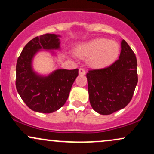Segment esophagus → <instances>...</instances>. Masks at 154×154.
Segmentation results:
<instances>
[{
	"label": "esophagus",
	"mask_w": 154,
	"mask_h": 154,
	"mask_svg": "<svg viewBox=\"0 0 154 154\" xmlns=\"http://www.w3.org/2000/svg\"><path fill=\"white\" fill-rule=\"evenodd\" d=\"M79 75H85V71L84 69H82V68L79 69Z\"/></svg>",
	"instance_id": "esophagus-1"
}]
</instances>
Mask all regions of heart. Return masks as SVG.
I'll use <instances>...</instances> for the list:
<instances>
[{
    "mask_svg": "<svg viewBox=\"0 0 154 154\" xmlns=\"http://www.w3.org/2000/svg\"><path fill=\"white\" fill-rule=\"evenodd\" d=\"M119 43L106 38H96L88 43L80 44L76 49L79 56L89 58L88 64L96 69L109 66L117 59L119 54Z\"/></svg>",
    "mask_w": 154,
    "mask_h": 154,
    "instance_id": "b5f03b06",
    "label": "heart"
}]
</instances>
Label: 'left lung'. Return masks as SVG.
<instances>
[{
    "label": "left lung",
    "instance_id": "8db88e82",
    "mask_svg": "<svg viewBox=\"0 0 154 154\" xmlns=\"http://www.w3.org/2000/svg\"><path fill=\"white\" fill-rule=\"evenodd\" d=\"M137 66L135 54L122 40L119 59L106 68L88 72V93L93 110L109 115L130 103L137 83Z\"/></svg>",
    "mask_w": 154,
    "mask_h": 154
}]
</instances>
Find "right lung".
I'll return each instance as SVG.
<instances>
[{
    "instance_id": "right-lung-1",
    "label": "right lung",
    "mask_w": 154,
    "mask_h": 154,
    "mask_svg": "<svg viewBox=\"0 0 154 154\" xmlns=\"http://www.w3.org/2000/svg\"><path fill=\"white\" fill-rule=\"evenodd\" d=\"M61 35H43L31 40L21 53L16 67V88L23 101L36 112L50 114L59 110L66 103L72 85L78 76V69H58L48 75L34 69L33 61L40 51L57 56Z\"/></svg>"
}]
</instances>
